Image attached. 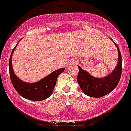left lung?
Returning a JSON list of instances; mask_svg holds the SVG:
<instances>
[{
  "mask_svg": "<svg viewBox=\"0 0 131 131\" xmlns=\"http://www.w3.org/2000/svg\"><path fill=\"white\" fill-rule=\"evenodd\" d=\"M115 45L118 51V61L114 70L106 77L95 78L78 66L79 71L77 82L85 95L99 98L109 94L116 87L122 74V57L118 46L116 43Z\"/></svg>",
  "mask_w": 131,
  "mask_h": 131,
  "instance_id": "1",
  "label": "left lung"
}]
</instances>
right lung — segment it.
I'll return each instance as SVG.
<instances>
[{
  "label": "right lung",
  "instance_id": "1",
  "mask_svg": "<svg viewBox=\"0 0 131 131\" xmlns=\"http://www.w3.org/2000/svg\"><path fill=\"white\" fill-rule=\"evenodd\" d=\"M16 46L13 49L11 57L9 59V74H10L11 82L14 86L15 89L16 90L17 92L21 97L29 100L42 101L47 99L53 93L57 82V77L59 74L64 71L65 68H63L54 71L47 76H46L45 78H42V80L37 82L28 83L24 82L15 76L13 70L11 57L15 49L16 48Z\"/></svg>",
  "mask_w": 131,
  "mask_h": 131
}]
</instances>
